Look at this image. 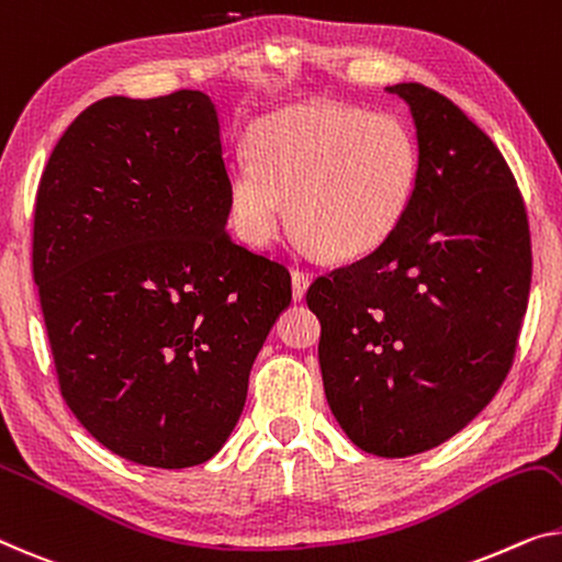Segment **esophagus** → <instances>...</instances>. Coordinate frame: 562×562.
Returning <instances> with one entry per match:
<instances>
[{
  "label": "esophagus",
  "mask_w": 562,
  "mask_h": 562,
  "mask_svg": "<svg viewBox=\"0 0 562 562\" xmlns=\"http://www.w3.org/2000/svg\"><path fill=\"white\" fill-rule=\"evenodd\" d=\"M307 284H310V274H307V272H303V270H292V297L303 300Z\"/></svg>",
  "instance_id": "34e87169"
}]
</instances>
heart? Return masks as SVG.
I'll return each mask as SVG.
<instances>
[{
  "label": "heart",
  "mask_w": 562,
  "mask_h": 562,
  "mask_svg": "<svg viewBox=\"0 0 562 562\" xmlns=\"http://www.w3.org/2000/svg\"><path fill=\"white\" fill-rule=\"evenodd\" d=\"M249 161L229 173V209L239 237L265 247L290 229L328 259L375 252L406 220L418 181V148L391 113L310 100L259 119Z\"/></svg>",
  "instance_id": "b5f03b06"
}]
</instances>
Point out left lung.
Masks as SVG:
<instances>
[{"instance_id": "1", "label": "left lung", "mask_w": 562, "mask_h": 562, "mask_svg": "<svg viewBox=\"0 0 562 562\" xmlns=\"http://www.w3.org/2000/svg\"><path fill=\"white\" fill-rule=\"evenodd\" d=\"M418 181L386 245L317 278L323 386L368 454L404 459L462 431L515 361L532 278L530 224L497 146L437 90L398 82Z\"/></svg>"}]
</instances>
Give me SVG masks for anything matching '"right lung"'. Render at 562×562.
<instances>
[{
	"instance_id": "obj_1",
	"label": "right lung",
	"mask_w": 562,
	"mask_h": 562,
	"mask_svg": "<svg viewBox=\"0 0 562 562\" xmlns=\"http://www.w3.org/2000/svg\"><path fill=\"white\" fill-rule=\"evenodd\" d=\"M220 119L201 90L103 98L40 179L32 278L65 404L128 462L212 459L290 305L288 267L229 237Z\"/></svg>"
}]
</instances>
